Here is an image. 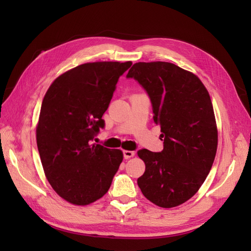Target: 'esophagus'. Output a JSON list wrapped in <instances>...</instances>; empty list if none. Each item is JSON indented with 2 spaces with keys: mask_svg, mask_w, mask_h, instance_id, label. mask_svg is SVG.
<instances>
[{
  "mask_svg": "<svg viewBox=\"0 0 251 251\" xmlns=\"http://www.w3.org/2000/svg\"><path fill=\"white\" fill-rule=\"evenodd\" d=\"M124 158L125 159H128V158H130V157H132L135 155V152L134 151H128V150H124Z\"/></svg>",
  "mask_w": 251,
  "mask_h": 251,
  "instance_id": "esophagus-1",
  "label": "esophagus"
}]
</instances>
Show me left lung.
I'll use <instances>...</instances> for the list:
<instances>
[{
  "label": "left lung",
  "instance_id": "1",
  "mask_svg": "<svg viewBox=\"0 0 251 251\" xmlns=\"http://www.w3.org/2000/svg\"><path fill=\"white\" fill-rule=\"evenodd\" d=\"M127 77L150 96L164 140L162 152L138 151L146 164L138 185L156 206L177 207L196 194L216 157L218 129L209 93L194 73L170 62H137Z\"/></svg>",
  "mask_w": 251,
  "mask_h": 251
}]
</instances>
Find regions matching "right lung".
<instances>
[{"instance_id":"add662e5","label":"right lung","mask_w":251,"mask_h":251,"mask_svg":"<svg viewBox=\"0 0 251 251\" xmlns=\"http://www.w3.org/2000/svg\"><path fill=\"white\" fill-rule=\"evenodd\" d=\"M131 61L87 62L60 74L44 96L36 145L51 188L73 205L101 199L123 161V152L92 143L104 126L119 77Z\"/></svg>"}]
</instances>
